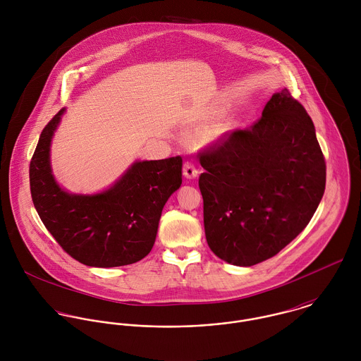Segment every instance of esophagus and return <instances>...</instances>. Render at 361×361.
Wrapping results in <instances>:
<instances>
[{
  "mask_svg": "<svg viewBox=\"0 0 361 361\" xmlns=\"http://www.w3.org/2000/svg\"><path fill=\"white\" fill-rule=\"evenodd\" d=\"M183 175L188 179H195L199 175V169H197V166L192 161H186L183 164Z\"/></svg>",
  "mask_w": 361,
  "mask_h": 361,
  "instance_id": "34e87169",
  "label": "esophagus"
}]
</instances>
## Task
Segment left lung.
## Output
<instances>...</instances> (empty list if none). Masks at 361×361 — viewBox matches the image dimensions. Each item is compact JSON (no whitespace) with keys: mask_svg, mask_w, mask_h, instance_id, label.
Masks as SVG:
<instances>
[{"mask_svg":"<svg viewBox=\"0 0 361 361\" xmlns=\"http://www.w3.org/2000/svg\"><path fill=\"white\" fill-rule=\"evenodd\" d=\"M199 158L207 243L233 265L278 255L324 196L326 165L314 123L288 89L269 99L250 128L224 133Z\"/></svg>","mask_w":361,"mask_h":361,"instance_id":"left-lung-1","label":"left lung"}]
</instances>
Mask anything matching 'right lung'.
I'll use <instances>...</instances> for the list:
<instances>
[{
    "mask_svg": "<svg viewBox=\"0 0 361 361\" xmlns=\"http://www.w3.org/2000/svg\"><path fill=\"white\" fill-rule=\"evenodd\" d=\"M61 109L43 129L29 166L35 208L56 243L89 267H119L146 257L169 196L182 183V157L135 162L106 192L79 196L63 192L50 166L52 133Z\"/></svg>",
    "mask_w": 361,
    "mask_h": 361,
    "instance_id": "obj_1",
    "label": "right lung"
}]
</instances>
